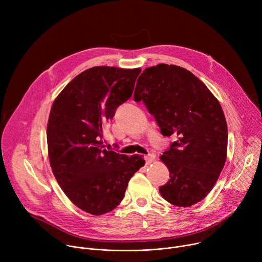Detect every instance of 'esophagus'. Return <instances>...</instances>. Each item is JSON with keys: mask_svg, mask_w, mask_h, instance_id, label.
<instances>
[{"mask_svg": "<svg viewBox=\"0 0 262 262\" xmlns=\"http://www.w3.org/2000/svg\"><path fill=\"white\" fill-rule=\"evenodd\" d=\"M144 159H145L146 165H149V164L152 163V162L155 161V159H156V156H155L154 154H151V155H147V156H145V157H144Z\"/></svg>", "mask_w": 262, "mask_h": 262, "instance_id": "34e87169", "label": "esophagus"}]
</instances>
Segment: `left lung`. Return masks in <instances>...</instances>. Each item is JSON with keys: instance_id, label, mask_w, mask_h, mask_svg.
Returning <instances> with one entry per match:
<instances>
[{"instance_id": "obj_1", "label": "left lung", "mask_w": 262, "mask_h": 262, "mask_svg": "<svg viewBox=\"0 0 262 262\" xmlns=\"http://www.w3.org/2000/svg\"><path fill=\"white\" fill-rule=\"evenodd\" d=\"M134 99L144 102L163 136L177 138L161 157L170 173L159 189L162 197L180 207L204 199L227 157V123L217 99L191 71L168 64L142 72Z\"/></svg>"}]
</instances>
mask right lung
<instances>
[{
	"label": "right lung",
	"instance_id": "obj_1",
	"mask_svg": "<svg viewBox=\"0 0 262 262\" xmlns=\"http://www.w3.org/2000/svg\"><path fill=\"white\" fill-rule=\"evenodd\" d=\"M140 68H89L55 99L47 128L50 163L61 189L84 211L100 215L123 199L132 176L145 164L103 148V126L130 98Z\"/></svg>",
	"mask_w": 262,
	"mask_h": 262
}]
</instances>
